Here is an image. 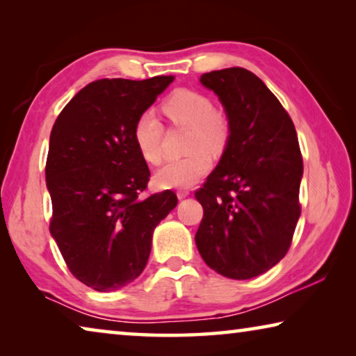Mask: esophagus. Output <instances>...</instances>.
<instances>
[{
  "mask_svg": "<svg viewBox=\"0 0 356 356\" xmlns=\"http://www.w3.org/2000/svg\"><path fill=\"white\" fill-rule=\"evenodd\" d=\"M190 195V190H186V188H179L177 190V197L179 200H184V197H186Z\"/></svg>",
  "mask_w": 356,
  "mask_h": 356,
  "instance_id": "1",
  "label": "esophagus"
}]
</instances>
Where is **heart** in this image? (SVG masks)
Masks as SVG:
<instances>
[{"label":"heart","instance_id":"obj_1","mask_svg":"<svg viewBox=\"0 0 356 356\" xmlns=\"http://www.w3.org/2000/svg\"><path fill=\"white\" fill-rule=\"evenodd\" d=\"M165 116L174 125L190 129L188 155L171 159L155 174L163 188H186L206 176L213 166V155H221L232 135L231 120L225 111L215 110L210 97L195 89H177L163 105ZM134 141L147 163L156 165L163 159V124L154 111H144L134 125Z\"/></svg>","mask_w":356,"mask_h":356}]
</instances>
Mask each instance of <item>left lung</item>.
<instances>
[{"label": "left lung", "instance_id": "1", "mask_svg": "<svg viewBox=\"0 0 356 356\" xmlns=\"http://www.w3.org/2000/svg\"><path fill=\"white\" fill-rule=\"evenodd\" d=\"M201 83L220 97L232 135L220 165L195 193L204 209L196 246L216 273L250 280L291 248L303 156L291 116L252 72L213 70Z\"/></svg>", "mask_w": 356, "mask_h": 356}]
</instances>
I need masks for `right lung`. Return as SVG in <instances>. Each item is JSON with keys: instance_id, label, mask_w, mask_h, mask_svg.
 Listing matches in <instances>:
<instances>
[{"instance_id": "1", "label": "right lung", "mask_w": 356, "mask_h": 356, "mask_svg": "<svg viewBox=\"0 0 356 356\" xmlns=\"http://www.w3.org/2000/svg\"><path fill=\"white\" fill-rule=\"evenodd\" d=\"M172 80L89 83L51 129L50 232L70 273L94 291H118L141 275L155 226L177 206L171 190L143 196L150 171L134 141L136 118Z\"/></svg>"}]
</instances>
